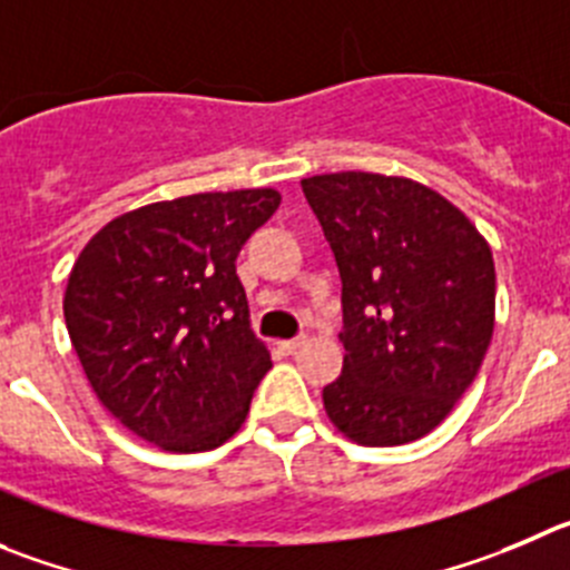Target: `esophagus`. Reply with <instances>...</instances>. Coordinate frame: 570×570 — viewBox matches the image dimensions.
Returning a JSON list of instances; mask_svg holds the SVG:
<instances>
[{
	"instance_id": "1",
	"label": "esophagus",
	"mask_w": 570,
	"mask_h": 570,
	"mask_svg": "<svg viewBox=\"0 0 570 570\" xmlns=\"http://www.w3.org/2000/svg\"><path fill=\"white\" fill-rule=\"evenodd\" d=\"M307 344V335H296V338H288V341H282V350L291 352L294 355L296 350H302V346Z\"/></svg>"
}]
</instances>
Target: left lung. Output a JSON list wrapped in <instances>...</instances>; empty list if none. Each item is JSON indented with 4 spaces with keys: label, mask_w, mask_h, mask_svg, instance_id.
Returning a JSON list of instances; mask_svg holds the SVG:
<instances>
[{
    "label": "left lung",
    "mask_w": 570,
    "mask_h": 570,
    "mask_svg": "<svg viewBox=\"0 0 570 570\" xmlns=\"http://www.w3.org/2000/svg\"><path fill=\"white\" fill-rule=\"evenodd\" d=\"M341 274L344 370L324 411L344 436L392 448L431 433L481 370L495 263L451 200L411 178H302Z\"/></svg>",
    "instance_id": "obj_1"
}]
</instances>
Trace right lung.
<instances>
[{
  "label": "right lung",
  "mask_w": 570,
  "mask_h": 570,
  "mask_svg": "<svg viewBox=\"0 0 570 570\" xmlns=\"http://www.w3.org/2000/svg\"><path fill=\"white\" fill-rule=\"evenodd\" d=\"M276 207L268 187L148 204L102 226L69 274L63 318L91 389L161 451L224 444L271 370L235 259Z\"/></svg>",
  "instance_id": "1"
}]
</instances>
